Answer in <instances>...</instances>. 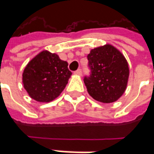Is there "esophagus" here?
Returning a JSON list of instances; mask_svg holds the SVG:
<instances>
[{"mask_svg":"<svg viewBox=\"0 0 154 154\" xmlns=\"http://www.w3.org/2000/svg\"><path fill=\"white\" fill-rule=\"evenodd\" d=\"M74 73H75L76 75H77V76H81V75H82V71H81V70L79 69V70L76 71V72H74Z\"/></svg>","mask_w":154,"mask_h":154,"instance_id":"obj_1","label":"esophagus"}]
</instances>
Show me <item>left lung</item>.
Listing matches in <instances>:
<instances>
[{
    "label": "left lung",
    "instance_id": "obj_1",
    "mask_svg": "<svg viewBox=\"0 0 154 154\" xmlns=\"http://www.w3.org/2000/svg\"><path fill=\"white\" fill-rule=\"evenodd\" d=\"M91 74L84 77L88 93L102 103L117 101L126 90L130 68L124 54L111 44L91 49L88 54Z\"/></svg>",
    "mask_w": 154,
    "mask_h": 154
}]
</instances>
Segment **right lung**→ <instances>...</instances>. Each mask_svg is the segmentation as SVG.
Masks as SVG:
<instances>
[{"instance_id": "right-lung-1", "label": "right lung", "mask_w": 154, "mask_h": 154, "mask_svg": "<svg viewBox=\"0 0 154 154\" xmlns=\"http://www.w3.org/2000/svg\"><path fill=\"white\" fill-rule=\"evenodd\" d=\"M71 76L66 61L43 50L26 65L22 82L30 98L38 102H50L62 93Z\"/></svg>"}]
</instances>
